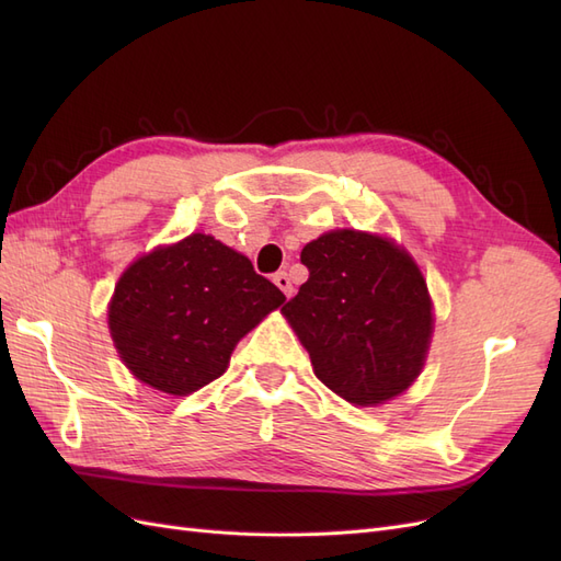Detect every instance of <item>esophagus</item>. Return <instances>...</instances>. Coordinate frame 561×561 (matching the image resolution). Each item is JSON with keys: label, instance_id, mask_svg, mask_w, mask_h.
<instances>
[{"label": "esophagus", "instance_id": "obj_1", "mask_svg": "<svg viewBox=\"0 0 561 561\" xmlns=\"http://www.w3.org/2000/svg\"><path fill=\"white\" fill-rule=\"evenodd\" d=\"M274 283L280 287V290H283V295H285V297H293L295 287H293V280H290V276H287V271H278V274H274Z\"/></svg>", "mask_w": 561, "mask_h": 561}]
</instances>
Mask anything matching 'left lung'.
<instances>
[{"mask_svg":"<svg viewBox=\"0 0 561 561\" xmlns=\"http://www.w3.org/2000/svg\"><path fill=\"white\" fill-rule=\"evenodd\" d=\"M309 280L285 304L316 377L369 407L400 396L426 358L433 313L426 280L404 250L360 231H330L301 250Z\"/></svg>","mask_w":561,"mask_h":561,"instance_id":"left-lung-1","label":"left lung"}]
</instances>
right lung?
<instances>
[{
	"label": "right lung",
	"mask_w": 561,
	"mask_h": 561,
	"mask_svg": "<svg viewBox=\"0 0 561 561\" xmlns=\"http://www.w3.org/2000/svg\"><path fill=\"white\" fill-rule=\"evenodd\" d=\"M283 301L243 254L192 233L126 271L114 287L110 330L135 377L190 396L222 375L239 339Z\"/></svg>",
	"instance_id": "right-lung-1"
}]
</instances>
